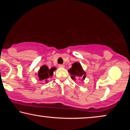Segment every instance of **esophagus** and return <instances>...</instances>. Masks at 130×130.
Segmentation results:
<instances>
[{
    "instance_id": "1",
    "label": "esophagus",
    "mask_w": 130,
    "mask_h": 130,
    "mask_svg": "<svg viewBox=\"0 0 130 130\" xmlns=\"http://www.w3.org/2000/svg\"><path fill=\"white\" fill-rule=\"evenodd\" d=\"M58 67H64V64H58Z\"/></svg>"
}]
</instances>
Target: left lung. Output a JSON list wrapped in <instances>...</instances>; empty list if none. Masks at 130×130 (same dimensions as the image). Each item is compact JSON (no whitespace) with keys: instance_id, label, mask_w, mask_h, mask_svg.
Instances as JSON below:
<instances>
[{"instance_id":"1","label":"left lung","mask_w":130,"mask_h":130,"mask_svg":"<svg viewBox=\"0 0 130 130\" xmlns=\"http://www.w3.org/2000/svg\"><path fill=\"white\" fill-rule=\"evenodd\" d=\"M69 73L72 74V79L83 80L86 77V73L79 62H76L72 64V68L69 70Z\"/></svg>"}]
</instances>
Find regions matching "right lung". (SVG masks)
<instances>
[{"label":"right lung","instance_id":"add662e5","mask_svg":"<svg viewBox=\"0 0 130 130\" xmlns=\"http://www.w3.org/2000/svg\"><path fill=\"white\" fill-rule=\"evenodd\" d=\"M56 69V67H52L51 69H49L48 67L45 65L41 67L40 69L38 71V76L40 80H47L49 78V77H51V76H53V72H54Z\"/></svg>","mask_w":130,"mask_h":130}]
</instances>
